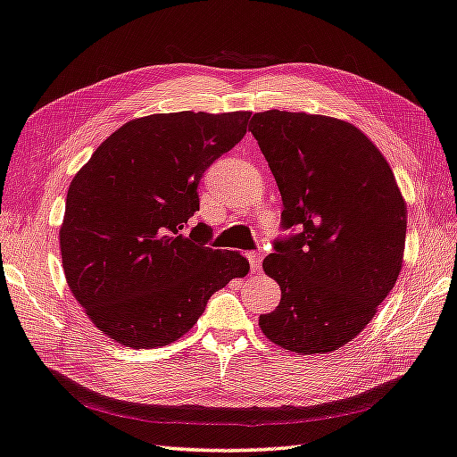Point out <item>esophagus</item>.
Returning <instances> with one entry per match:
<instances>
[{
	"mask_svg": "<svg viewBox=\"0 0 457 457\" xmlns=\"http://www.w3.org/2000/svg\"><path fill=\"white\" fill-rule=\"evenodd\" d=\"M247 259H249V265H252V271L257 273L262 271V262H263V252H249L247 253Z\"/></svg>",
	"mask_w": 457,
	"mask_h": 457,
	"instance_id": "obj_1",
	"label": "esophagus"
}]
</instances>
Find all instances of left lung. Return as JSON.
<instances>
[{"label":"left lung","instance_id":"8db88e82","mask_svg":"<svg viewBox=\"0 0 457 457\" xmlns=\"http://www.w3.org/2000/svg\"><path fill=\"white\" fill-rule=\"evenodd\" d=\"M249 130L279 186L281 228L291 231L263 259L281 303L259 327L291 353H333L395 287L406 204L380 150L351 122L265 111Z\"/></svg>","mask_w":457,"mask_h":457}]
</instances>
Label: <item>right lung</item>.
<instances>
[{
	"instance_id": "right-lung-1",
	"label": "right lung",
	"mask_w": 457,
	"mask_h": 457,
	"mask_svg": "<svg viewBox=\"0 0 457 457\" xmlns=\"http://www.w3.org/2000/svg\"><path fill=\"white\" fill-rule=\"evenodd\" d=\"M249 112H170L112 132L69 186L59 231L62 270L98 330L132 348L164 346L194 327L208 299L245 277L239 252L208 247L205 170L245 137Z\"/></svg>"
}]
</instances>
